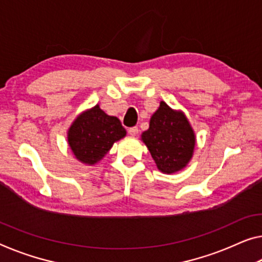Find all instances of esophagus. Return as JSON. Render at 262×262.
<instances>
[{
  "mask_svg": "<svg viewBox=\"0 0 262 262\" xmlns=\"http://www.w3.org/2000/svg\"><path fill=\"white\" fill-rule=\"evenodd\" d=\"M127 132H128V135H130V136H137V135H138L139 134V128L138 127H137V126H134V127H130V128H128V130H127Z\"/></svg>",
  "mask_w": 262,
  "mask_h": 262,
  "instance_id": "34e87169",
  "label": "esophagus"
}]
</instances>
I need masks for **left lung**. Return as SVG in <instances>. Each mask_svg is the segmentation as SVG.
I'll list each match as a JSON object with an SVG mask.
<instances>
[{
  "mask_svg": "<svg viewBox=\"0 0 262 262\" xmlns=\"http://www.w3.org/2000/svg\"><path fill=\"white\" fill-rule=\"evenodd\" d=\"M158 170L174 173L190 163L195 145V135L186 116L160 102L150 119V127L142 134Z\"/></svg>",
  "mask_w": 262,
  "mask_h": 262,
  "instance_id": "obj_1",
  "label": "left lung"
}]
</instances>
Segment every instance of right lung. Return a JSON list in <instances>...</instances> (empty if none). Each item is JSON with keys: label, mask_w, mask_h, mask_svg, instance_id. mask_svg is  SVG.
I'll return each instance as SVG.
<instances>
[{"label": "right lung", "mask_w": 262, "mask_h": 262, "mask_svg": "<svg viewBox=\"0 0 262 262\" xmlns=\"http://www.w3.org/2000/svg\"><path fill=\"white\" fill-rule=\"evenodd\" d=\"M126 130L117 117L108 116L97 105L80 114L68 131V143L76 159L95 165L115 142L124 138Z\"/></svg>", "instance_id": "add662e5"}]
</instances>
